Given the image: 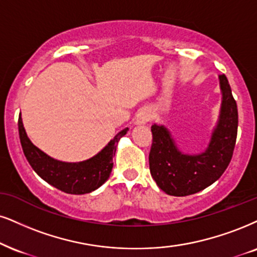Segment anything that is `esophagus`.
Instances as JSON below:
<instances>
[{"label":"esophagus","instance_id":"1","mask_svg":"<svg viewBox=\"0 0 257 257\" xmlns=\"http://www.w3.org/2000/svg\"><path fill=\"white\" fill-rule=\"evenodd\" d=\"M150 118H151V115H150V113L148 112L147 109H143V110H141V112L138 113V115H137V123H145V122H148L149 120H150Z\"/></svg>","mask_w":257,"mask_h":257}]
</instances>
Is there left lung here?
<instances>
[{
    "mask_svg": "<svg viewBox=\"0 0 257 257\" xmlns=\"http://www.w3.org/2000/svg\"><path fill=\"white\" fill-rule=\"evenodd\" d=\"M219 83L223 94L219 119L204 153H181L163 125L151 126L150 173L167 194L186 196L200 192L216 182L229 166L236 144L238 112L225 75L219 76Z\"/></svg>",
    "mask_w": 257,
    "mask_h": 257,
    "instance_id": "1",
    "label": "left lung"
}]
</instances>
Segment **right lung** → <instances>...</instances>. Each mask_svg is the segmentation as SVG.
<instances>
[{
	"instance_id": "obj_1",
	"label": "right lung",
	"mask_w": 257,
	"mask_h": 257,
	"mask_svg": "<svg viewBox=\"0 0 257 257\" xmlns=\"http://www.w3.org/2000/svg\"><path fill=\"white\" fill-rule=\"evenodd\" d=\"M18 126L22 150L34 172L47 183L69 194L90 193L108 180L116 145L128 131L127 127L120 131L99 154L89 160L69 163L50 157L32 143L25 131L21 115L19 116Z\"/></svg>"
}]
</instances>
